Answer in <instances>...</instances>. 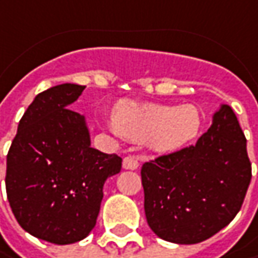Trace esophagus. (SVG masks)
<instances>
[{"label": "esophagus", "mask_w": 258, "mask_h": 258, "mask_svg": "<svg viewBox=\"0 0 258 258\" xmlns=\"http://www.w3.org/2000/svg\"><path fill=\"white\" fill-rule=\"evenodd\" d=\"M139 166H140V163L136 156H127L122 162V167L128 169V170H136V169H139Z\"/></svg>", "instance_id": "obj_1"}]
</instances>
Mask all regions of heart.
<instances>
[{
  "label": "heart",
  "mask_w": 258,
  "mask_h": 258,
  "mask_svg": "<svg viewBox=\"0 0 258 258\" xmlns=\"http://www.w3.org/2000/svg\"><path fill=\"white\" fill-rule=\"evenodd\" d=\"M114 125L122 136L146 140L156 151H173L199 134L202 115L195 105H159L121 102L112 114Z\"/></svg>",
  "instance_id": "heart-1"
}]
</instances>
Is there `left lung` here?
I'll return each mask as SVG.
<instances>
[{
  "mask_svg": "<svg viewBox=\"0 0 258 258\" xmlns=\"http://www.w3.org/2000/svg\"><path fill=\"white\" fill-rule=\"evenodd\" d=\"M250 180L245 136L232 108L222 105L196 144L143 164L147 222L163 240L202 242L235 218Z\"/></svg>",
  "mask_w": 258,
  "mask_h": 258,
  "instance_id": "left-lung-1",
  "label": "left lung"
}]
</instances>
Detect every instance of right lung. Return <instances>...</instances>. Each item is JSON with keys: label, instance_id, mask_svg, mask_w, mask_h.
Here are the masks:
<instances>
[{"label": "right lung", "instance_id": "add662e5", "mask_svg": "<svg viewBox=\"0 0 258 258\" xmlns=\"http://www.w3.org/2000/svg\"><path fill=\"white\" fill-rule=\"evenodd\" d=\"M85 88L62 84L36 96L7 154V198L17 222L59 245L92 231L104 183L122 166L117 154L91 147L84 115L68 108Z\"/></svg>", "mask_w": 258, "mask_h": 258}]
</instances>
